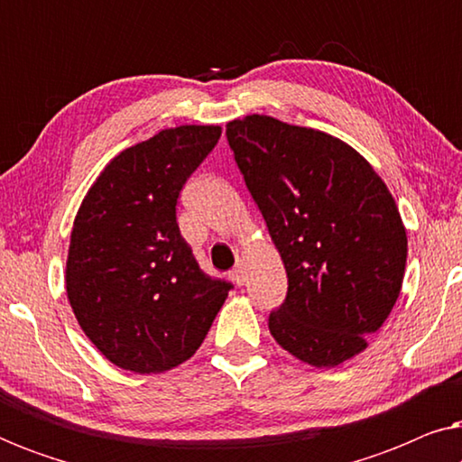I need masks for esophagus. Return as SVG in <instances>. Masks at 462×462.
<instances>
[{
    "instance_id": "1",
    "label": "esophagus",
    "mask_w": 462,
    "mask_h": 462,
    "mask_svg": "<svg viewBox=\"0 0 462 462\" xmlns=\"http://www.w3.org/2000/svg\"><path fill=\"white\" fill-rule=\"evenodd\" d=\"M229 275H231V280L237 283V286H244V283H245V271H244L242 264H237V267L233 269Z\"/></svg>"
}]
</instances>
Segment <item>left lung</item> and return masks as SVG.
<instances>
[{"label":"left lung","mask_w":462,"mask_h":462,"mask_svg":"<svg viewBox=\"0 0 462 462\" xmlns=\"http://www.w3.org/2000/svg\"><path fill=\"white\" fill-rule=\"evenodd\" d=\"M226 141L288 273L269 330L302 362L332 368L389 318L408 237L374 168L326 132L248 116Z\"/></svg>","instance_id":"1"}]
</instances>
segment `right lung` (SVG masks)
Returning <instances> with one entry per match:
<instances>
[{
    "mask_svg": "<svg viewBox=\"0 0 462 462\" xmlns=\"http://www.w3.org/2000/svg\"><path fill=\"white\" fill-rule=\"evenodd\" d=\"M218 125H179L125 149L81 201L67 294L81 330L119 368L151 374L193 356L233 288L206 275L176 223Z\"/></svg>",
    "mask_w": 462,
    "mask_h": 462,
    "instance_id": "add662e5",
    "label": "right lung"
}]
</instances>
